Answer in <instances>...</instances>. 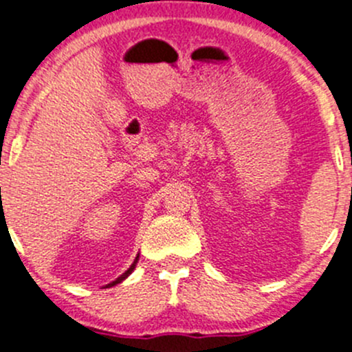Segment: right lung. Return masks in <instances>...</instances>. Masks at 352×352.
Wrapping results in <instances>:
<instances>
[{
	"label": "right lung",
	"instance_id": "add662e5",
	"mask_svg": "<svg viewBox=\"0 0 352 352\" xmlns=\"http://www.w3.org/2000/svg\"><path fill=\"white\" fill-rule=\"evenodd\" d=\"M137 262H138V256H137V258H135V262H133V263H131V267H130V269H128V270H126V272H124V274H123V276H120V277H118V279H116V280H113V283H111V284H107V286H116V284H120V283H121V280H124V279H126V277H128V276H130V274H131V272H133V270H135V267H137Z\"/></svg>",
	"mask_w": 352,
	"mask_h": 352
}]
</instances>
